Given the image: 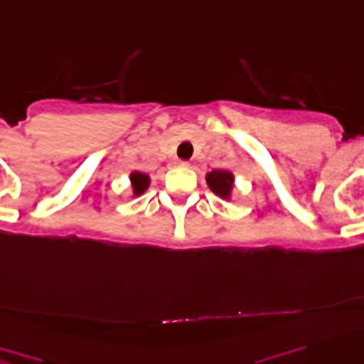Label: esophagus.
<instances>
[{"mask_svg": "<svg viewBox=\"0 0 364 364\" xmlns=\"http://www.w3.org/2000/svg\"><path fill=\"white\" fill-rule=\"evenodd\" d=\"M176 165H179V167H188V161H185V160H178L176 161Z\"/></svg>", "mask_w": 364, "mask_h": 364, "instance_id": "1", "label": "esophagus"}]
</instances>
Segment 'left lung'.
<instances>
[{"label": "left lung", "instance_id": "8db88e82", "mask_svg": "<svg viewBox=\"0 0 364 364\" xmlns=\"http://www.w3.org/2000/svg\"><path fill=\"white\" fill-rule=\"evenodd\" d=\"M234 181H236V178L227 168H213L211 172L205 174V183H208L209 190L223 200L232 199Z\"/></svg>", "mask_w": 364, "mask_h": 364}]
</instances>
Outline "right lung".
Masks as SVG:
<instances>
[{
  "instance_id": "obj_1",
  "label": "right lung",
  "mask_w": 364,
  "mask_h": 364,
  "mask_svg": "<svg viewBox=\"0 0 364 364\" xmlns=\"http://www.w3.org/2000/svg\"><path fill=\"white\" fill-rule=\"evenodd\" d=\"M128 178H130L132 197L142 196V193L149 188V185H151V178L141 171H132Z\"/></svg>"
}]
</instances>
